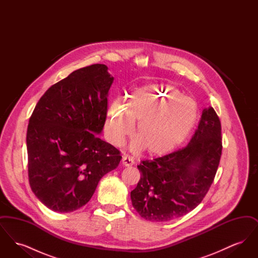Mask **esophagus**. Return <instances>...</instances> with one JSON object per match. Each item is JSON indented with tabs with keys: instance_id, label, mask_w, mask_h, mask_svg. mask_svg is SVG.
Returning a JSON list of instances; mask_svg holds the SVG:
<instances>
[{
	"instance_id": "1",
	"label": "esophagus",
	"mask_w": 258,
	"mask_h": 258,
	"mask_svg": "<svg viewBox=\"0 0 258 258\" xmlns=\"http://www.w3.org/2000/svg\"><path fill=\"white\" fill-rule=\"evenodd\" d=\"M122 162H123V165H124V166H132V165L135 164V160L133 158H131L130 156H123Z\"/></svg>"
}]
</instances>
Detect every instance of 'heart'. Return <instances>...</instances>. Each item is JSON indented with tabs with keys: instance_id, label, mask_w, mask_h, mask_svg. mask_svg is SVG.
<instances>
[{
	"instance_id": "heart-1",
	"label": "heart",
	"mask_w": 258,
	"mask_h": 258,
	"mask_svg": "<svg viewBox=\"0 0 258 258\" xmlns=\"http://www.w3.org/2000/svg\"><path fill=\"white\" fill-rule=\"evenodd\" d=\"M197 105L168 84H152L135 89L126 104L114 100L108 107L104 132L113 145H121L132 135L135 151L146 149L151 156H164L179 147L197 121Z\"/></svg>"
}]
</instances>
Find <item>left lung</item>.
Returning <instances> with one entry per match:
<instances>
[{"label":"left lung","instance_id":"1","mask_svg":"<svg viewBox=\"0 0 258 258\" xmlns=\"http://www.w3.org/2000/svg\"><path fill=\"white\" fill-rule=\"evenodd\" d=\"M221 150V121L210 106L202 111L186 147L137 165L141 177L131 191L134 208L155 222L181 218L197 208L214 181Z\"/></svg>","mask_w":258,"mask_h":258}]
</instances>
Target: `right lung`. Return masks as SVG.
I'll return each instance as SVG.
<instances>
[{
	"mask_svg": "<svg viewBox=\"0 0 258 258\" xmlns=\"http://www.w3.org/2000/svg\"><path fill=\"white\" fill-rule=\"evenodd\" d=\"M114 77L105 64L79 69L50 87L27 130L31 188L47 208L70 213L93 197L99 180L122 157L101 140Z\"/></svg>",
	"mask_w": 258,
	"mask_h": 258,
	"instance_id": "add662e5",
	"label": "right lung"
}]
</instances>
